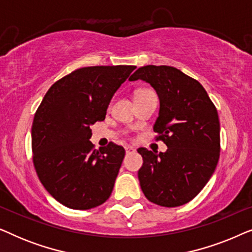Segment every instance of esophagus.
Here are the masks:
<instances>
[{
	"label": "esophagus",
	"mask_w": 252,
	"mask_h": 252,
	"mask_svg": "<svg viewBox=\"0 0 252 252\" xmlns=\"http://www.w3.org/2000/svg\"><path fill=\"white\" fill-rule=\"evenodd\" d=\"M125 151H126V155H130V154L135 153V149H134V148H132V147H126Z\"/></svg>",
	"instance_id": "34e87169"
}]
</instances>
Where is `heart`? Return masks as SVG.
Wrapping results in <instances>:
<instances>
[{
	"instance_id": "obj_1",
	"label": "heart",
	"mask_w": 252,
	"mask_h": 252,
	"mask_svg": "<svg viewBox=\"0 0 252 252\" xmlns=\"http://www.w3.org/2000/svg\"><path fill=\"white\" fill-rule=\"evenodd\" d=\"M149 93H154V92L149 91V89H139V91H136V93H135V97H137V96H142V95L149 94Z\"/></svg>"
}]
</instances>
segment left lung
Wrapping results in <instances>:
<instances>
[{"label":"left lung","mask_w":252,"mask_h":252,"mask_svg":"<svg viewBox=\"0 0 252 252\" xmlns=\"http://www.w3.org/2000/svg\"><path fill=\"white\" fill-rule=\"evenodd\" d=\"M153 86L160 102L154 125L156 140L167 146L155 154L139 148L143 165L140 186L150 202L175 208L190 202L208 184L220 155L218 111L204 87L184 72L166 65H147L130 75Z\"/></svg>","instance_id":"left-lung-1"}]
</instances>
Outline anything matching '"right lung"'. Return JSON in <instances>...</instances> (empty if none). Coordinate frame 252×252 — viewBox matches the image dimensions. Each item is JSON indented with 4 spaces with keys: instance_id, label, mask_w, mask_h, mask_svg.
I'll return each mask as SVG.
<instances>
[{
    "instance_id": "1",
    "label": "right lung",
    "mask_w": 252,
    "mask_h": 252,
    "mask_svg": "<svg viewBox=\"0 0 252 252\" xmlns=\"http://www.w3.org/2000/svg\"><path fill=\"white\" fill-rule=\"evenodd\" d=\"M135 68H78L44 95L33 119V163L41 184L61 204L88 210L111 195L125 149L113 142L94 149L91 126L105 119L113 94Z\"/></svg>"
}]
</instances>
